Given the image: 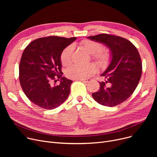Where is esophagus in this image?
Instances as JSON below:
<instances>
[{
  "instance_id": "esophagus-1",
  "label": "esophagus",
  "mask_w": 157,
  "mask_h": 157,
  "mask_svg": "<svg viewBox=\"0 0 157 157\" xmlns=\"http://www.w3.org/2000/svg\"><path fill=\"white\" fill-rule=\"evenodd\" d=\"M78 80H80L82 82H84V83H89V82L92 81V79L87 78V79H78Z\"/></svg>"
}]
</instances>
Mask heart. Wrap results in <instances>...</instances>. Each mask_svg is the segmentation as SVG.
<instances>
[{
	"label": "heart",
	"instance_id": "b5f03b06",
	"mask_svg": "<svg viewBox=\"0 0 157 157\" xmlns=\"http://www.w3.org/2000/svg\"><path fill=\"white\" fill-rule=\"evenodd\" d=\"M81 45L86 50L92 54V59L102 68L108 66L111 61V56L107 50H103L102 44L97 41L85 39L81 41ZM74 51L73 44H70L62 51L60 55V60L63 65H69L72 60ZM97 71V66L94 64H88L86 65H73L69 67L66 71V76L69 78L74 79H86L94 75Z\"/></svg>",
	"mask_w": 157,
	"mask_h": 157
}]
</instances>
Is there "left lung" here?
<instances>
[{"instance_id":"left-lung-1","label":"left lung","mask_w":157,"mask_h":157,"mask_svg":"<svg viewBox=\"0 0 157 157\" xmlns=\"http://www.w3.org/2000/svg\"><path fill=\"white\" fill-rule=\"evenodd\" d=\"M88 39L108 46L112 59L102 74L104 81L92 94L101 105L113 107L126 101L134 93L142 74V62L136 47L127 39L111 34H101Z\"/></svg>"}]
</instances>
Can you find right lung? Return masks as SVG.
<instances>
[{
    "label": "right lung",
    "instance_id": "add662e5",
    "mask_svg": "<svg viewBox=\"0 0 157 157\" xmlns=\"http://www.w3.org/2000/svg\"><path fill=\"white\" fill-rule=\"evenodd\" d=\"M76 38L41 37L33 40L23 51L19 65L20 85L29 99L40 108L53 109L67 98L72 81L60 74V55ZM56 78L61 79V83L53 86L51 82Z\"/></svg>",
    "mask_w": 157,
    "mask_h": 157
}]
</instances>
